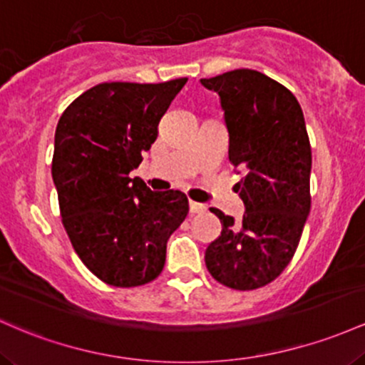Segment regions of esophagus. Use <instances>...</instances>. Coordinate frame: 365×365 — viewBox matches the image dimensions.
I'll use <instances>...</instances> for the list:
<instances>
[{
    "label": "esophagus",
    "instance_id": "obj_1",
    "mask_svg": "<svg viewBox=\"0 0 365 365\" xmlns=\"http://www.w3.org/2000/svg\"><path fill=\"white\" fill-rule=\"evenodd\" d=\"M190 212L193 215L196 214H203V212H207V207H205L203 203H196V202H190Z\"/></svg>",
    "mask_w": 365,
    "mask_h": 365
}]
</instances>
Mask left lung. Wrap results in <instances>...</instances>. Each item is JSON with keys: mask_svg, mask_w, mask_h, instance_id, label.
<instances>
[{"mask_svg": "<svg viewBox=\"0 0 365 365\" xmlns=\"http://www.w3.org/2000/svg\"><path fill=\"white\" fill-rule=\"evenodd\" d=\"M220 96L229 130V162L245 172L236 184L243 219L212 208L222 232L205 264L215 281L237 292L262 288L293 259L310 212L312 150L302 106L265 73L237 68L202 79Z\"/></svg>", "mask_w": 365, "mask_h": 365, "instance_id": "left-lung-1", "label": "left lung"}]
</instances>
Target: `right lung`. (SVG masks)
I'll return each mask as SVG.
<instances>
[{
    "instance_id": "add662e5",
    "label": "right lung",
    "mask_w": 365,
    "mask_h": 365,
    "mask_svg": "<svg viewBox=\"0 0 365 365\" xmlns=\"http://www.w3.org/2000/svg\"><path fill=\"white\" fill-rule=\"evenodd\" d=\"M186 81L98 84L56 125L51 175L61 224L83 264L110 286L134 288L160 276L167 240L190 212L181 191H151L129 175Z\"/></svg>"
}]
</instances>
